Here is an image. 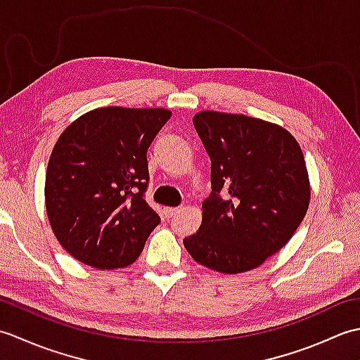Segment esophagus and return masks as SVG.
I'll use <instances>...</instances> for the list:
<instances>
[{"label":"esophagus","instance_id":"esophagus-1","mask_svg":"<svg viewBox=\"0 0 360 360\" xmlns=\"http://www.w3.org/2000/svg\"><path fill=\"white\" fill-rule=\"evenodd\" d=\"M179 212H181L179 207H167V209H165V217H167V218H173V217L178 215Z\"/></svg>","mask_w":360,"mask_h":360}]
</instances>
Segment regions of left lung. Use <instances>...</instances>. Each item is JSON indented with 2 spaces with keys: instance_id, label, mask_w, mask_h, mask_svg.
Segmentation results:
<instances>
[{
  "instance_id": "1",
  "label": "left lung",
  "mask_w": 360,
  "mask_h": 360,
  "mask_svg": "<svg viewBox=\"0 0 360 360\" xmlns=\"http://www.w3.org/2000/svg\"><path fill=\"white\" fill-rule=\"evenodd\" d=\"M193 125L212 162V192L184 246L213 271L255 269L307 215L311 190L300 145L288 129L244 114L201 111Z\"/></svg>"
}]
</instances>
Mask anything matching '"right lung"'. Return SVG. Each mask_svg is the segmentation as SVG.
<instances>
[{"label": "right lung", "mask_w": 360, "mask_h": 360, "mask_svg": "<svg viewBox=\"0 0 360 360\" xmlns=\"http://www.w3.org/2000/svg\"><path fill=\"white\" fill-rule=\"evenodd\" d=\"M164 108L106 106L60 134L46 170V212L58 243L97 269L134 263L160 218L145 201L147 150Z\"/></svg>", "instance_id": "add662e5"}]
</instances>
